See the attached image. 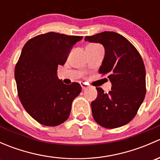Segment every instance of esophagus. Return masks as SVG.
<instances>
[{
	"label": "esophagus",
	"instance_id": "esophagus-1",
	"mask_svg": "<svg viewBox=\"0 0 160 160\" xmlns=\"http://www.w3.org/2000/svg\"><path fill=\"white\" fill-rule=\"evenodd\" d=\"M80 85H81L82 89H83V90H86L87 88H88V85H87L86 83H83V82H82V83H80Z\"/></svg>",
	"mask_w": 160,
	"mask_h": 160
}]
</instances>
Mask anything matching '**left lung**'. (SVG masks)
I'll return each instance as SVG.
<instances>
[{"label":"left lung","mask_w":160,"mask_h":160,"mask_svg":"<svg viewBox=\"0 0 160 160\" xmlns=\"http://www.w3.org/2000/svg\"><path fill=\"white\" fill-rule=\"evenodd\" d=\"M84 40L104 46L105 54L99 72L107 76L112 84L108 93L96 88L98 97L91 102L93 119L107 128L123 126L134 118L146 96L142 59L135 46L116 32H104Z\"/></svg>","instance_id":"obj_1"}]
</instances>
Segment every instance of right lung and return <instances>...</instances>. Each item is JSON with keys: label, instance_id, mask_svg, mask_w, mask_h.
<instances>
[{"label": "right lung", "instance_id": "add662e5", "mask_svg": "<svg viewBox=\"0 0 160 160\" xmlns=\"http://www.w3.org/2000/svg\"><path fill=\"white\" fill-rule=\"evenodd\" d=\"M82 38L48 32L31 38L22 50L14 70L18 93L25 111L42 125L56 126L67 121L72 101L81 92L80 83L64 84L57 68Z\"/></svg>", "mask_w": 160, "mask_h": 160}]
</instances>
